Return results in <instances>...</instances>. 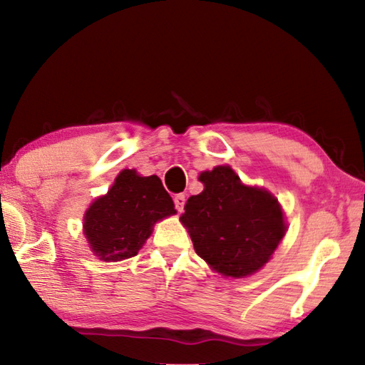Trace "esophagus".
I'll return each mask as SVG.
<instances>
[{
	"mask_svg": "<svg viewBox=\"0 0 365 365\" xmlns=\"http://www.w3.org/2000/svg\"><path fill=\"white\" fill-rule=\"evenodd\" d=\"M185 201H187V199H185V195H177V196L174 197V204H175L177 212H180V213L183 212Z\"/></svg>",
	"mask_w": 365,
	"mask_h": 365,
	"instance_id": "esophagus-1",
	"label": "esophagus"
}]
</instances>
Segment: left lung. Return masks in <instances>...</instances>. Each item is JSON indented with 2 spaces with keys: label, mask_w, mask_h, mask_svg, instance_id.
<instances>
[{
  "label": "left lung",
  "mask_w": 365,
  "mask_h": 365,
  "mask_svg": "<svg viewBox=\"0 0 365 365\" xmlns=\"http://www.w3.org/2000/svg\"><path fill=\"white\" fill-rule=\"evenodd\" d=\"M204 191L191 196L180 217L196 253L221 275H252L269 261L287 225L277 199L245 187L230 166L199 175Z\"/></svg>",
  "instance_id": "8db88e82"
}]
</instances>
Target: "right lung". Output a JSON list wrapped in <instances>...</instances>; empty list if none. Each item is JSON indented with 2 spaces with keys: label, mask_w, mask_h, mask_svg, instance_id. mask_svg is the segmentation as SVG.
I'll use <instances>...</instances> for the list:
<instances>
[{
  "label": "right lung",
  "mask_w": 365,
  "mask_h": 365,
  "mask_svg": "<svg viewBox=\"0 0 365 365\" xmlns=\"http://www.w3.org/2000/svg\"><path fill=\"white\" fill-rule=\"evenodd\" d=\"M174 213L173 197L158 177L125 169L107 195L90 205L83 232L99 259L121 261L138 255L156 221Z\"/></svg>",
  "instance_id": "right-lung-1"
}]
</instances>
